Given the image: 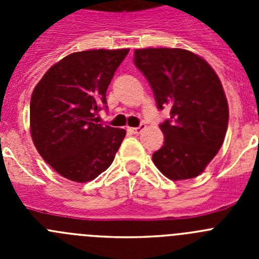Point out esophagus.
I'll return each mask as SVG.
<instances>
[{"instance_id":"34e87169","label":"esophagus","mask_w":259,"mask_h":259,"mask_svg":"<svg viewBox=\"0 0 259 259\" xmlns=\"http://www.w3.org/2000/svg\"><path fill=\"white\" fill-rule=\"evenodd\" d=\"M145 123H141L140 125H139V127H134V128H130V131L131 132H134V134H136V135H139V134H141V132L144 131V130H145Z\"/></svg>"}]
</instances>
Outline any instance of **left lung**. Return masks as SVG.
Returning <instances> with one entry per match:
<instances>
[{"instance_id": "obj_1", "label": "left lung", "mask_w": 259, "mask_h": 259, "mask_svg": "<svg viewBox=\"0 0 259 259\" xmlns=\"http://www.w3.org/2000/svg\"><path fill=\"white\" fill-rule=\"evenodd\" d=\"M134 63L148 80L158 109L171 107L170 119L159 124L164 143L153 162L171 180L196 178L217 155L227 131L221 80L205 59L184 49H137Z\"/></svg>"}]
</instances>
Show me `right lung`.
Returning <instances> with one entry per match:
<instances>
[{
  "instance_id": "1",
  "label": "right lung",
  "mask_w": 259,
  "mask_h": 259,
  "mask_svg": "<svg viewBox=\"0 0 259 259\" xmlns=\"http://www.w3.org/2000/svg\"><path fill=\"white\" fill-rule=\"evenodd\" d=\"M128 49L72 53L56 63L33 89L31 136L44 161L63 178L85 183L113 163L124 130L97 124L106 91Z\"/></svg>"
}]
</instances>
